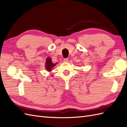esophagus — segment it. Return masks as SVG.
<instances>
[{
    "instance_id": "1",
    "label": "esophagus",
    "mask_w": 127,
    "mask_h": 127,
    "mask_svg": "<svg viewBox=\"0 0 127 127\" xmlns=\"http://www.w3.org/2000/svg\"><path fill=\"white\" fill-rule=\"evenodd\" d=\"M63 61H64V62H68V61H69V59H68V58H64V59H63Z\"/></svg>"
}]
</instances>
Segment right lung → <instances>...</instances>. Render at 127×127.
Wrapping results in <instances>:
<instances>
[{"label": "right lung", "mask_w": 127, "mask_h": 127, "mask_svg": "<svg viewBox=\"0 0 127 127\" xmlns=\"http://www.w3.org/2000/svg\"><path fill=\"white\" fill-rule=\"evenodd\" d=\"M57 64V63L54 64L52 63L51 58L50 57L47 58L45 63V68L48 71H51L52 69Z\"/></svg>", "instance_id": "obj_1"}]
</instances>
